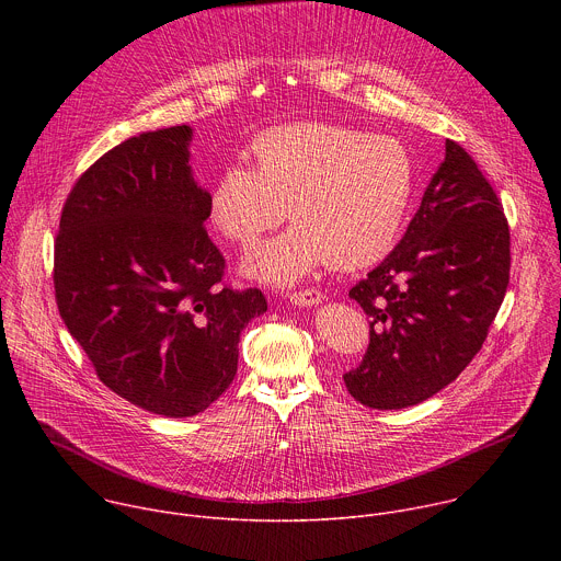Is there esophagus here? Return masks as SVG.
I'll return each mask as SVG.
<instances>
[{
	"mask_svg": "<svg viewBox=\"0 0 561 561\" xmlns=\"http://www.w3.org/2000/svg\"><path fill=\"white\" fill-rule=\"evenodd\" d=\"M322 299H324V293L319 288H304V290H295L290 295V301L295 306H317Z\"/></svg>",
	"mask_w": 561,
	"mask_h": 561,
	"instance_id": "esophagus-1",
	"label": "esophagus"
}]
</instances>
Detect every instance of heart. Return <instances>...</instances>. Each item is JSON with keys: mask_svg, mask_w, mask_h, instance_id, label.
Here are the masks:
<instances>
[{"mask_svg": "<svg viewBox=\"0 0 561 561\" xmlns=\"http://www.w3.org/2000/svg\"><path fill=\"white\" fill-rule=\"evenodd\" d=\"M255 169L230 164L210 193V219L228 242L251 249L295 221L247 262L268 284H293L329 262L355 271L381 260L402 228L415 184L409 150L388 135L299 122L260 133Z\"/></svg>", "mask_w": 561, "mask_h": 561, "instance_id": "heart-1", "label": "heart"}]
</instances>
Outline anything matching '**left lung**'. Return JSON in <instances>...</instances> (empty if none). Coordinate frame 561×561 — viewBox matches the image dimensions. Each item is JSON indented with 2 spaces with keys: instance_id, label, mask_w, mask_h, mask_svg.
<instances>
[{
  "instance_id": "obj_1",
  "label": "left lung",
  "mask_w": 561,
  "mask_h": 561,
  "mask_svg": "<svg viewBox=\"0 0 561 561\" xmlns=\"http://www.w3.org/2000/svg\"><path fill=\"white\" fill-rule=\"evenodd\" d=\"M511 275L502 202L453 139L402 242L351 288L368 314L370 344L344 375L359 404L415 407L439 392L482 348Z\"/></svg>"
}]
</instances>
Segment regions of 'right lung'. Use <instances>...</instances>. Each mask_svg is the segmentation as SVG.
Here are the masks:
<instances>
[{
	"label": "right lung",
	"mask_w": 561,
	"mask_h": 561,
	"mask_svg": "<svg viewBox=\"0 0 561 561\" xmlns=\"http://www.w3.org/2000/svg\"><path fill=\"white\" fill-rule=\"evenodd\" d=\"M191 126L102 154L66 197L53 284L68 333L126 402L164 417L206 411L237 373L239 335L268 304L221 282L191 171Z\"/></svg>",
	"instance_id": "right-lung-1"
}]
</instances>
